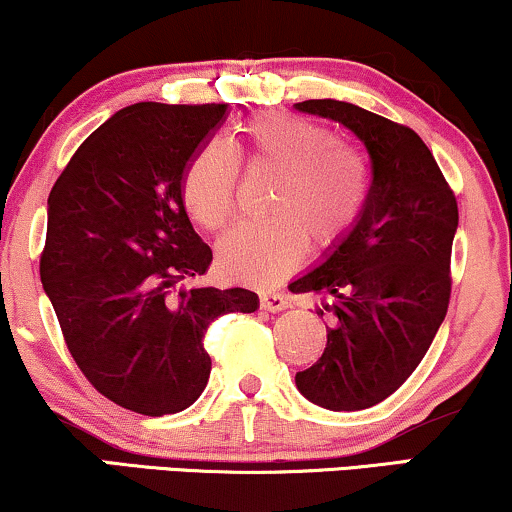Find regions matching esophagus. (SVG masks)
Instances as JSON below:
<instances>
[{"mask_svg": "<svg viewBox=\"0 0 512 512\" xmlns=\"http://www.w3.org/2000/svg\"><path fill=\"white\" fill-rule=\"evenodd\" d=\"M261 308H263V311H270V313H280V311H285V308H289V299L280 292H263L261 294Z\"/></svg>", "mask_w": 512, "mask_h": 512, "instance_id": "1", "label": "esophagus"}]
</instances>
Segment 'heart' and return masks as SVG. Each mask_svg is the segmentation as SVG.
<instances>
[{
    "label": "heart",
    "mask_w": 512,
    "mask_h": 512,
    "mask_svg": "<svg viewBox=\"0 0 512 512\" xmlns=\"http://www.w3.org/2000/svg\"><path fill=\"white\" fill-rule=\"evenodd\" d=\"M249 166L280 173L268 213L239 223L218 242V263L232 280L268 285L299 266L308 239L318 251L334 249L353 230L368 199V168L339 147L334 132L289 113H258L242 125ZM239 163L223 140L194 151L182 173L187 213L206 230L230 223L237 204Z\"/></svg>",
    "instance_id": "1"
}]
</instances>
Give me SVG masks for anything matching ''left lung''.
Here are the masks:
<instances>
[{
    "mask_svg": "<svg viewBox=\"0 0 512 512\" xmlns=\"http://www.w3.org/2000/svg\"><path fill=\"white\" fill-rule=\"evenodd\" d=\"M296 111L342 123L370 156V187L353 230L289 285L323 294L327 346L296 389L327 410H363L394 394L444 323L458 204L427 144L361 106L308 99Z\"/></svg>",
    "mask_w": 512,
    "mask_h": 512,
    "instance_id": "obj_1",
    "label": "left lung"
}]
</instances>
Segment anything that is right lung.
Instances as JSON below:
<instances>
[{
  "instance_id": "add662e5",
  "label": "right lung",
  "mask_w": 512,
  "mask_h": 512,
  "mask_svg": "<svg viewBox=\"0 0 512 512\" xmlns=\"http://www.w3.org/2000/svg\"><path fill=\"white\" fill-rule=\"evenodd\" d=\"M225 111L125 106L80 144L47 199L40 277L68 351L99 394L151 418L201 396L206 327L258 308L242 287H180L213 261L182 204V173Z\"/></svg>"
}]
</instances>
